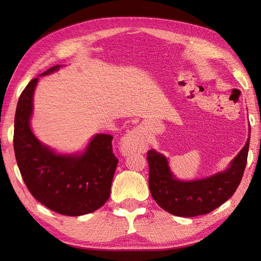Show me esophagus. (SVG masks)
<instances>
[{
  "instance_id": "obj_1",
  "label": "esophagus",
  "mask_w": 261,
  "mask_h": 261,
  "mask_svg": "<svg viewBox=\"0 0 261 261\" xmlns=\"http://www.w3.org/2000/svg\"><path fill=\"white\" fill-rule=\"evenodd\" d=\"M144 148V134L143 130L139 128H134L122 138L120 141L119 149L122 155L129 156L136 151H142Z\"/></svg>"
}]
</instances>
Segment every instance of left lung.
Wrapping results in <instances>:
<instances>
[{"label":"left lung","instance_id":"left-lung-1","mask_svg":"<svg viewBox=\"0 0 261 261\" xmlns=\"http://www.w3.org/2000/svg\"><path fill=\"white\" fill-rule=\"evenodd\" d=\"M249 142L250 126L243 149L225 170L192 180L177 178L167 157L150 149L147 152L148 186L152 198L164 211L179 217H195L215 211L236 192L247 164Z\"/></svg>","mask_w":261,"mask_h":261}]
</instances>
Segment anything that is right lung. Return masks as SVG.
Masks as SVG:
<instances>
[{
    "instance_id": "right-lung-1",
    "label": "right lung",
    "mask_w": 261,
    "mask_h": 261,
    "mask_svg": "<svg viewBox=\"0 0 261 261\" xmlns=\"http://www.w3.org/2000/svg\"><path fill=\"white\" fill-rule=\"evenodd\" d=\"M56 65L39 76L57 72ZM39 77L32 80L17 101L14 119V151L18 169L30 193L50 211L81 216L103 206L111 195L117 166L113 136L95 134L85 148L59 152L42 143L31 128L34 92Z\"/></svg>"
}]
</instances>
